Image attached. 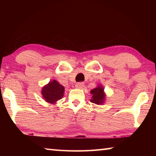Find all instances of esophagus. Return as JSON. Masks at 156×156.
I'll use <instances>...</instances> for the list:
<instances>
[{
  "mask_svg": "<svg viewBox=\"0 0 156 156\" xmlns=\"http://www.w3.org/2000/svg\"><path fill=\"white\" fill-rule=\"evenodd\" d=\"M83 87H84L83 83H78L76 84V87L77 89H82L83 88Z\"/></svg>",
  "mask_w": 156,
  "mask_h": 156,
  "instance_id": "esophagus-1",
  "label": "esophagus"
}]
</instances>
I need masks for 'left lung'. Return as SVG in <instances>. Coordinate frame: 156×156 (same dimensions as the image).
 Wrapping results in <instances>:
<instances>
[{
    "label": "left lung",
    "instance_id": "obj_1",
    "mask_svg": "<svg viewBox=\"0 0 156 156\" xmlns=\"http://www.w3.org/2000/svg\"><path fill=\"white\" fill-rule=\"evenodd\" d=\"M104 87L102 84H98L96 88L91 89L90 94L92 95L90 101L98 105H102L105 103L106 94L104 91Z\"/></svg>",
    "mask_w": 156,
    "mask_h": 156
}]
</instances>
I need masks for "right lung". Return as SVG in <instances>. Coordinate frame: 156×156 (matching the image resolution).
<instances>
[{
  "mask_svg": "<svg viewBox=\"0 0 156 156\" xmlns=\"http://www.w3.org/2000/svg\"><path fill=\"white\" fill-rule=\"evenodd\" d=\"M64 93L65 87L56 80L49 81L42 88L41 91L43 99L51 105L56 104L64 96Z\"/></svg>",
  "mask_w": 156,
  "mask_h": 156,
  "instance_id": "obj_1",
  "label": "right lung"
}]
</instances>
